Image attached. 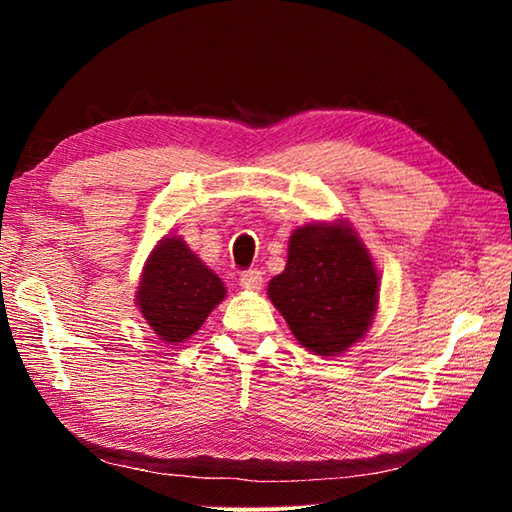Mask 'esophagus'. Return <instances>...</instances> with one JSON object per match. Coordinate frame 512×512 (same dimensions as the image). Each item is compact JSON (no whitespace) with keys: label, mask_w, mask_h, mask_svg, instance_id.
I'll return each mask as SVG.
<instances>
[{"label":"esophagus","mask_w":512,"mask_h":512,"mask_svg":"<svg viewBox=\"0 0 512 512\" xmlns=\"http://www.w3.org/2000/svg\"><path fill=\"white\" fill-rule=\"evenodd\" d=\"M262 282H264V277L259 271H246L244 275L239 277V284L246 291H259V289H262Z\"/></svg>","instance_id":"esophagus-1"}]
</instances>
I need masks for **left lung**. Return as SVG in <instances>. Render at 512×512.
<instances>
[{"label": "left lung", "mask_w": 512, "mask_h": 512, "mask_svg": "<svg viewBox=\"0 0 512 512\" xmlns=\"http://www.w3.org/2000/svg\"><path fill=\"white\" fill-rule=\"evenodd\" d=\"M268 298L302 348L334 357L370 329L379 275L348 223H309L293 230L287 266L268 282Z\"/></svg>", "instance_id": "8db88e82"}]
</instances>
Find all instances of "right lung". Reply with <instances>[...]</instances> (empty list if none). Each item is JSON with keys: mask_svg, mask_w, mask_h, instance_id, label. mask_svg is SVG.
<instances>
[{"mask_svg": "<svg viewBox=\"0 0 512 512\" xmlns=\"http://www.w3.org/2000/svg\"><path fill=\"white\" fill-rule=\"evenodd\" d=\"M225 298L212 273L180 237H164L151 250L135 293L146 323L167 343H183Z\"/></svg>", "mask_w": 512, "mask_h": 512, "instance_id": "right-lung-1", "label": "right lung"}]
</instances>
